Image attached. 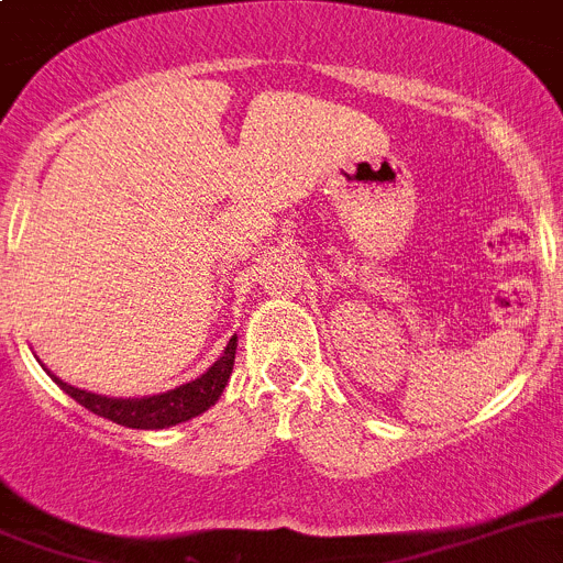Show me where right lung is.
<instances>
[{
  "label": "right lung",
  "mask_w": 563,
  "mask_h": 563,
  "mask_svg": "<svg viewBox=\"0 0 563 563\" xmlns=\"http://www.w3.org/2000/svg\"><path fill=\"white\" fill-rule=\"evenodd\" d=\"M235 347L238 336H232L230 342H227L224 353L219 356V362L212 364L207 373H201L196 382L181 384V387L168 389V393L145 395V398H109V395L86 393V389H78L73 387V384L55 378L49 369L47 373L69 398H75L80 407L100 415V418H109L114 420V423H120V427L129 429H165L207 412L212 404L219 401L227 382H230L232 364H235Z\"/></svg>",
  "instance_id": "add662e5"
}]
</instances>
